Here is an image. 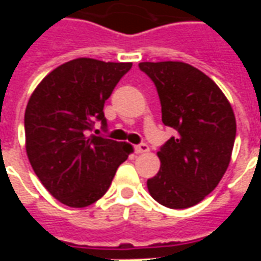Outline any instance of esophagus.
<instances>
[{
	"label": "esophagus",
	"instance_id": "obj_1",
	"mask_svg": "<svg viewBox=\"0 0 261 261\" xmlns=\"http://www.w3.org/2000/svg\"><path fill=\"white\" fill-rule=\"evenodd\" d=\"M149 151V147L147 144H138V145H134V152L136 153H144Z\"/></svg>",
	"mask_w": 261,
	"mask_h": 261
}]
</instances>
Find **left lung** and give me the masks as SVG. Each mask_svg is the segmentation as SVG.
Instances as JSON below:
<instances>
[{"label": "left lung", "mask_w": 261, "mask_h": 261, "mask_svg": "<svg viewBox=\"0 0 261 261\" xmlns=\"http://www.w3.org/2000/svg\"><path fill=\"white\" fill-rule=\"evenodd\" d=\"M162 108V123L176 137L159 148L161 169L148 179L153 200L168 208H189L205 198L226 172L236 137L228 99L200 69L180 61L140 63Z\"/></svg>", "instance_id": "left-lung-1"}]
</instances>
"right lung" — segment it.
I'll return each mask as SVG.
<instances>
[{"mask_svg":"<svg viewBox=\"0 0 261 261\" xmlns=\"http://www.w3.org/2000/svg\"><path fill=\"white\" fill-rule=\"evenodd\" d=\"M131 67V63L72 60L51 71L28 102V158L43 186L68 207L97 201L133 149L125 142L88 136L96 121L108 130L103 106Z\"/></svg>","mask_w":261,"mask_h":261,"instance_id":"add662e5","label":"right lung"}]
</instances>
